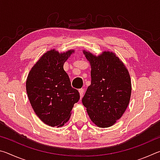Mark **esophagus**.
Segmentation results:
<instances>
[{"label": "esophagus", "mask_w": 160, "mask_h": 160, "mask_svg": "<svg viewBox=\"0 0 160 160\" xmlns=\"http://www.w3.org/2000/svg\"><path fill=\"white\" fill-rule=\"evenodd\" d=\"M84 91H85V90H84V89H82V88H81V89H80V90H79V93H80V95L81 98H82V96H83Z\"/></svg>", "instance_id": "esophagus-1"}]
</instances>
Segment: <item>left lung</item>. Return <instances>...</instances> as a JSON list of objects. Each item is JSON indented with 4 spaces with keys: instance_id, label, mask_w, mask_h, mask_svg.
<instances>
[{
    "instance_id": "obj_1",
    "label": "left lung",
    "mask_w": 160,
    "mask_h": 160,
    "mask_svg": "<svg viewBox=\"0 0 160 160\" xmlns=\"http://www.w3.org/2000/svg\"><path fill=\"white\" fill-rule=\"evenodd\" d=\"M91 66V85L82 99L91 121L99 128L113 126L129 104L131 80L128 69L112 51L98 56L83 51Z\"/></svg>"
}]
</instances>
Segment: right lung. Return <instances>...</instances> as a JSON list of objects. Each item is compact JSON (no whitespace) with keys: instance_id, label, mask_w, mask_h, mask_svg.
I'll return each mask as SVG.
<instances>
[{"instance_id":"obj_1","label":"right lung","mask_w":160,"mask_h":160,"mask_svg":"<svg viewBox=\"0 0 160 160\" xmlns=\"http://www.w3.org/2000/svg\"><path fill=\"white\" fill-rule=\"evenodd\" d=\"M75 51H48L29 71L26 90L31 106L43 123L61 127L68 122L74 104L80 99L78 91L72 88L63 65Z\"/></svg>"}]
</instances>
